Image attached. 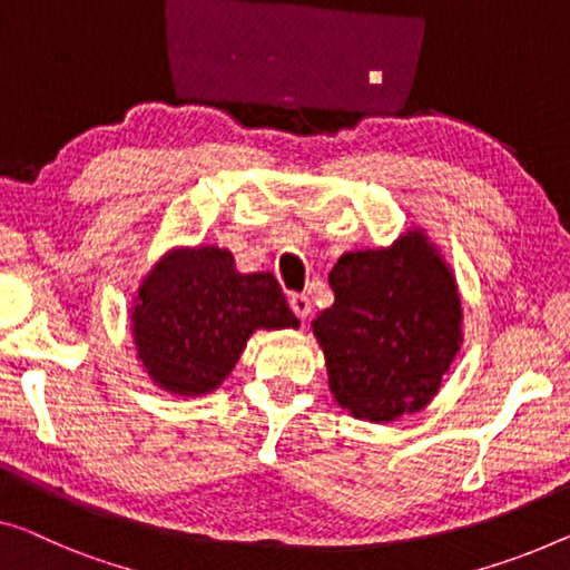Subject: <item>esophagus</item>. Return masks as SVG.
<instances>
[{"label": "esophagus", "mask_w": 570, "mask_h": 570, "mask_svg": "<svg viewBox=\"0 0 570 570\" xmlns=\"http://www.w3.org/2000/svg\"><path fill=\"white\" fill-rule=\"evenodd\" d=\"M288 304H292L294 314L299 320H307L312 314V299L307 294H292V299H288Z\"/></svg>", "instance_id": "obj_1"}]
</instances>
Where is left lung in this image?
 Returning <instances> with one entry per match:
<instances>
[{"mask_svg":"<svg viewBox=\"0 0 570 570\" xmlns=\"http://www.w3.org/2000/svg\"><path fill=\"white\" fill-rule=\"evenodd\" d=\"M335 304L312 322L335 402L386 424L428 406L463 345L455 274L424 227L389 248L347 250L330 271Z\"/></svg>","mask_w":570,"mask_h":570,"instance_id":"1","label":"left lung"}]
</instances>
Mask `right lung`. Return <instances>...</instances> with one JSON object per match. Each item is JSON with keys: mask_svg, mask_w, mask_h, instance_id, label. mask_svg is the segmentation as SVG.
<instances>
[{"mask_svg": "<svg viewBox=\"0 0 570 570\" xmlns=\"http://www.w3.org/2000/svg\"><path fill=\"white\" fill-rule=\"evenodd\" d=\"M299 327L268 271L243 274L219 245H178L140 278L130 307L135 358L174 396L217 392L258 330Z\"/></svg>", "mask_w": 570, "mask_h": 570, "instance_id": "add662e5", "label": "right lung"}]
</instances>
